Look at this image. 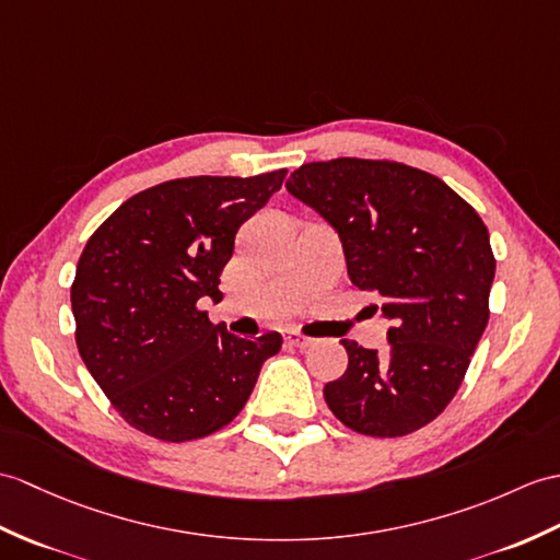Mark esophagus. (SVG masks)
<instances>
[{"label":"esophagus","mask_w":560,"mask_h":560,"mask_svg":"<svg viewBox=\"0 0 560 560\" xmlns=\"http://www.w3.org/2000/svg\"><path fill=\"white\" fill-rule=\"evenodd\" d=\"M285 341H289L291 346H295V348H310L312 343H315V339H310V336H303V334H298V331H289L285 334Z\"/></svg>","instance_id":"esophagus-1"}]
</instances>
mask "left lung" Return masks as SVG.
<instances>
[{
  "label": "left lung",
  "instance_id": "1",
  "mask_svg": "<svg viewBox=\"0 0 560 560\" xmlns=\"http://www.w3.org/2000/svg\"><path fill=\"white\" fill-rule=\"evenodd\" d=\"M285 190L339 233L348 275L374 293L388 350L343 339L348 370L324 400L365 436H402L456 396L489 322V231L444 180L398 162L341 158L295 168Z\"/></svg>",
  "mask_w": 560,
  "mask_h": 560
}]
</instances>
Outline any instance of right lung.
Here are the masks:
<instances>
[{"mask_svg":"<svg viewBox=\"0 0 560 560\" xmlns=\"http://www.w3.org/2000/svg\"><path fill=\"white\" fill-rule=\"evenodd\" d=\"M285 168L166 180L126 200L90 236L71 285L75 343L121 418L162 441L217 432L243 410L281 334L238 339L200 301H219L243 221Z\"/></svg>","mask_w":560,"mask_h":560,"instance_id":"add662e5","label":"right lung"}]
</instances>
